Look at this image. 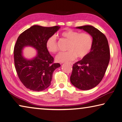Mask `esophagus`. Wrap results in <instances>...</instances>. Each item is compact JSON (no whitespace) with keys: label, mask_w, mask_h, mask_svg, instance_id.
I'll return each mask as SVG.
<instances>
[{"label":"esophagus","mask_w":122,"mask_h":122,"mask_svg":"<svg viewBox=\"0 0 122 122\" xmlns=\"http://www.w3.org/2000/svg\"><path fill=\"white\" fill-rule=\"evenodd\" d=\"M69 64H70V65H72L73 64V63H71V62H69Z\"/></svg>","instance_id":"esophagus-1"}]
</instances>
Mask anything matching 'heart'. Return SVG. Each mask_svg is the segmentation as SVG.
Listing matches in <instances>:
<instances>
[{"mask_svg": "<svg viewBox=\"0 0 122 122\" xmlns=\"http://www.w3.org/2000/svg\"><path fill=\"white\" fill-rule=\"evenodd\" d=\"M63 39L69 41L67 50L68 51L59 53L56 61L63 63L73 61L77 57L83 59L90 52L93 46V38L90 34L80 33L72 29H67L61 34ZM46 47L49 52L56 53L59 51L58 45L55 36L50 37L46 43Z\"/></svg>", "mask_w": 122, "mask_h": 122, "instance_id": "b5f03b06", "label": "heart"}]
</instances>
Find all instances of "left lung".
<instances>
[{
  "mask_svg": "<svg viewBox=\"0 0 122 122\" xmlns=\"http://www.w3.org/2000/svg\"><path fill=\"white\" fill-rule=\"evenodd\" d=\"M90 34L93 46L84 58L73 64L70 81L78 89L87 90L93 88L104 76L110 58L108 41L105 36L91 25L77 27Z\"/></svg>",
  "mask_w": 122,
  "mask_h": 122,
  "instance_id": "obj_1",
  "label": "left lung"
}]
</instances>
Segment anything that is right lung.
Here are the masks:
<instances>
[{
	"label": "right lung",
	"mask_w": 122,
	"mask_h": 122,
	"mask_svg": "<svg viewBox=\"0 0 122 122\" xmlns=\"http://www.w3.org/2000/svg\"><path fill=\"white\" fill-rule=\"evenodd\" d=\"M59 28L58 26L33 25L18 38L14 47V63L18 76L26 88L41 91L50 85L53 71L61 65L54 63L46 43ZM26 46H31L38 51L37 56L32 60H27L22 56V49Z\"/></svg>",
	"instance_id": "obj_1"
}]
</instances>
